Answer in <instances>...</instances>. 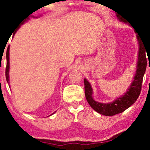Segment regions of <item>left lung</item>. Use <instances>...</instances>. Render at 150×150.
<instances>
[{
  "label": "left lung",
  "mask_w": 150,
  "mask_h": 150,
  "mask_svg": "<svg viewBox=\"0 0 150 150\" xmlns=\"http://www.w3.org/2000/svg\"><path fill=\"white\" fill-rule=\"evenodd\" d=\"M117 18L121 22L127 23V21L122 19V17L117 16ZM136 38H137L138 45H139L136 71L133 81L124 95L121 96L120 97L117 98L113 102H109V103H101V102H97L93 98V88L91 85L86 78L84 79L85 96H86L87 102L95 111L100 114L107 115V116H112L117 113L123 112L133 105L141 93L143 78L144 74L145 73L146 67H147V58L145 55L147 50L145 48V44L142 42L138 35H136Z\"/></svg>",
  "instance_id": "obj_1"
}]
</instances>
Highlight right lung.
Returning a JSON list of instances; mask_svg holds the SVG:
<instances>
[{
    "label": "right lung",
    "mask_w": 150,
    "mask_h": 150,
    "mask_svg": "<svg viewBox=\"0 0 150 150\" xmlns=\"http://www.w3.org/2000/svg\"><path fill=\"white\" fill-rule=\"evenodd\" d=\"M33 17H34V18H35V16H33ZM28 19H29V18H28L27 19H25V21H23V22L22 23L21 25L23 24L25 21H27V20H28ZM20 26L18 28H20ZM14 35H15V33L14 34ZM6 58H7V66H6V70H5V77H6V79H7V83H8V84H9V45L8 48H7V49ZM55 112H56V111H55ZM55 112H54V113H55ZM53 113H52V114H53ZM52 114H51V115H52Z\"/></svg>",
    "instance_id": "right-lung-1"
}]
</instances>
